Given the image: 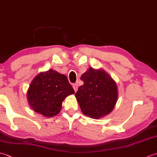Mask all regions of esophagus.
Listing matches in <instances>:
<instances>
[{
    "label": "esophagus",
    "mask_w": 157,
    "mask_h": 157,
    "mask_svg": "<svg viewBox=\"0 0 157 157\" xmlns=\"http://www.w3.org/2000/svg\"><path fill=\"white\" fill-rule=\"evenodd\" d=\"M73 89H74L75 92H76L77 90H78V84H76V83H75V84H73Z\"/></svg>",
    "instance_id": "1"
}]
</instances>
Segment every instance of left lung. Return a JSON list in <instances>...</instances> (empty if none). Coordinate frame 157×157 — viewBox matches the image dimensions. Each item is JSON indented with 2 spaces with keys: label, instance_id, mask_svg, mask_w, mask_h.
Returning a JSON list of instances; mask_svg holds the SVG:
<instances>
[{
  "label": "left lung",
  "instance_id": "left-lung-1",
  "mask_svg": "<svg viewBox=\"0 0 157 157\" xmlns=\"http://www.w3.org/2000/svg\"><path fill=\"white\" fill-rule=\"evenodd\" d=\"M84 84L75 97L85 115L99 119L111 113L117 101L118 89L115 82L102 69H89L81 76Z\"/></svg>",
  "mask_w": 157,
  "mask_h": 157
}]
</instances>
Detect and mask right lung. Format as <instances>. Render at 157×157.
<instances>
[{
    "instance_id": "right-lung-1",
    "label": "right lung",
    "mask_w": 157,
    "mask_h": 157,
    "mask_svg": "<svg viewBox=\"0 0 157 157\" xmlns=\"http://www.w3.org/2000/svg\"><path fill=\"white\" fill-rule=\"evenodd\" d=\"M75 91L66 75L49 69L40 73L32 81L27 96L30 107L47 117L56 115L67 96Z\"/></svg>"
}]
</instances>
